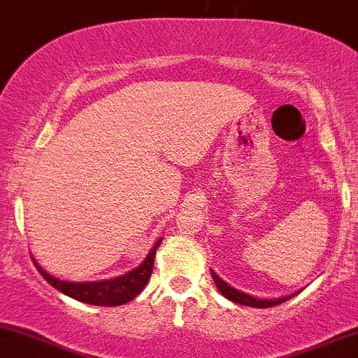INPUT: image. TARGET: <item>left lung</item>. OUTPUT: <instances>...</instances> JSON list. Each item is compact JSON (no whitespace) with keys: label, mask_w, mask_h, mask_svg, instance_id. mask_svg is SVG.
<instances>
[{"label":"left lung","mask_w":358,"mask_h":358,"mask_svg":"<svg viewBox=\"0 0 358 358\" xmlns=\"http://www.w3.org/2000/svg\"><path fill=\"white\" fill-rule=\"evenodd\" d=\"M210 274L213 278V282H215L217 289L220 291V294L224 298L231 299V301L237 303V305H244V306H252V308H271V306H276L279 303H285L287 301L289 298H293L294 294L298 293H293V294H287V296H282V298H274V299H261V298H254L250 296V294L244 293V291H239L236 289V287H232L231 285H227V282L224 281V279L217 276L215 273L210 269Z\"/></svg>","instance_id":"left-lung-1"}]
</instances>
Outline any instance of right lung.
I'll use <instances>...</instances> for the list:
<instances>
[{
    "mask_svg": "<svg viewBox=\"0 0 358 358\" xmlns=\"http://www.w3.org/2000/svg\"><path fill=\"white\" fill-rule=\"evenodd\" d=\"M163 239L156 241V244L151 248L150 254L145 257V261L138 266V268L127 271L126 274L113 278V279H102V281H87V282H72V281H62V279L52 276L45 271L42 266L34 259L35 268L42 274L45 281L48 285L59 289L60 293L67 294L77 301L87 303L94 306H119L124 303L131 301L138 296L150 281L151 273H153L155 264V254L158 245L162 244Z\"/></svg>",
    "mask_w": 358,
    "mask_h": 358,
    "instance_id": "1",
    "label": "right lung"
}]
</instances>
